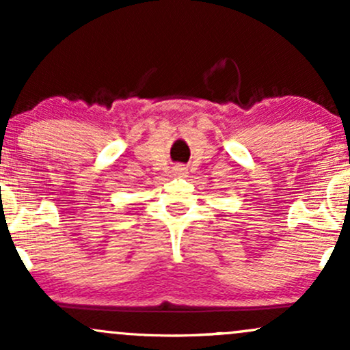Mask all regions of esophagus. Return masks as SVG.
Masks as SVG:
<instances>
[{
  "instance_id": "obj_1",
  "label": "esophagus",
  "mask_w": 350,
  "mask_h": 350,
  "mask_svg": "<svg viewBox=\"0 0 350 350\" xmlns=\"http://www.w3.org/2000/svg\"><path fill=\"white\" fill-rule=\"evenodd\" d=\"M176 171H178V174H184V172H186V170H184V167H176Z\"/></svg>"
}]
</instances>
